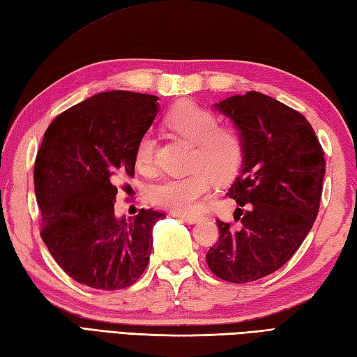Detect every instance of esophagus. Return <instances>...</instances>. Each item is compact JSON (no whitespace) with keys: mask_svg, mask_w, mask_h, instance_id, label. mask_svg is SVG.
<instances>
[{"mask_svg":"<svg viewBox=\"0 0 357 357\" xmlns=\"http://www.w3.org/2000/svg\"><path fill=\"white\" fill-rule=\"evenodd\" d=\"M178 218H181L182 220L187 222V223H196V222L201 220V216H184V214H181V216H178Z\"/></svg>","mask_w":357,"mask_h":357,"instance_id":"esophagus-1","label":"esophagus"}]
</instances>
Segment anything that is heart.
Wrapping results in <instances>:
<instances>
[{
	"label": "heart",
	"mask_w": 357,
	"mask_h": 357,
	"mask_svg": "<svg viewBox=\"0 0 357 357\" xmlns=\"http://www.w3.org/2000/svg\"><path fill=\"white\" fill-rule=\"evenodd\" d=\"M165 126L195 144L192 167L187 176L170 178L155 185L151 199L156 206L190 216L199 211L211 188V179L227 182L243 160V141L233 126H219L218 117L206 107L190 100L173 105L164 117ZM153 138L141 137L135 149L137 167L146 170L153 162Z\"/></svg>",
	"instance_id": "obj_1"
}]
</instances>
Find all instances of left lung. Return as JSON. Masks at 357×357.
<instances>
[{
    "label": "left lung",
    "instance_id": "left-lung-1",
    "mask_svg": "<svg viewBox=\"0 0 357 357\" xmlns=\"http://www.w3.org/2000/svg\"><path fill=\"white\" fill-rule=\"evenodd\" d=\"M213 107L242 137L243 162L227 193L238 205V225L218 220L220 236L206 263L222 280L250 283L291 260L312 229L326 175L324 152L304 115L269 96L250 91Z\"/></svg>",
    "mask_w": 357,
    "mask_h": 357
}]
</instances>
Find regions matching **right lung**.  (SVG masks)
<instances>
[{"instance_id":"obj_1","label":"right lung","mask_w":357,"mask_h":357,"mask_svg":"<svg viewBox=\"0 0 357 357\" xmlns=\"http://www.w3.org/2000/svg\"><path fill=\"white\" fill-rule=\"evenodd\" d=\"M160 111L158 97L106 91L71 106L44 134L35 162L43 237L57 264L100 291L129 287L152 251L164 213L115 214V184L134 176L135 149Z\"/></svg>"}]
</instances>
